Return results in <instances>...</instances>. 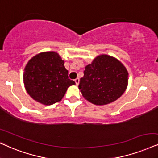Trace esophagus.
<instances>
[{"label": "esophagus", "mask_w": 158, "mask_h": 158, "mask_svg": "<svg viewBox=\"0 0 158 158\" xmlns=\"http://www.w3.org/2000/svg\"><path fill=\"white\" fill-rule=\"evenodd\" d=\"M75 82H76V84H77V85H78L79 84V78H77V79H75Z\"/></svg>", "instance_id": "1"}]
</instances>
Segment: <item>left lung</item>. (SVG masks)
<instances>
[{"label":"left lung","mask_w":158,"mask_h":158,"mask_svg":"<svg viewBox=\"0 0 158 158\" xmlns=\"http://www.w3.org/2000/svg\"><path fill=\"white\" fill-rule=\"evenodd\" d=\"M128 73L119 60L102 55L94 59L84 71L79 88L84 98L95 105H105L116 101L125 91Z\"/></svg>","instance_id":"1"}]
</instances>
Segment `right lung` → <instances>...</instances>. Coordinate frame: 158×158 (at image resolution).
Masks as SVG:
<instances>
[{
  "label": "right lung",
  "mask_w": 158,
  "mask_h": 158,
  "mask_svg": "<svg viewBox=\"0 0 158 158\" xmlns=\"http://www.w3.org/2000/svg\"><path fill=\"white\" fill-rule=\"evenodd\" d=\"M64 61L55 52H42L29 60L23 74L27 93L38 102L52 105L61 101L69 86L75 81L69 79Z\"/></svg>",
  "instance_id": "add662e5"
}]
</instances>
